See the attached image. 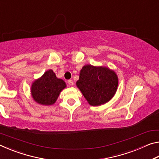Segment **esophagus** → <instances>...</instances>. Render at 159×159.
Returning a JSON list of instances; mask_svg holds the SVG:
<instances>
[{"mask_svg":"<svg viewBox=\"0 0 159 159\" xmlns=\"http://www.w3.org/2000/svg\"><path fill=\"white\" fill-rule=\"evenodd\" d=\"M68 83H69V85L70 86H73L74 85V82H73V80H69Z\"/></svg>","mask_w":159,"mask_h":159,"instance_id":"esophagus-1","label":"esophagus"}]
</instances>
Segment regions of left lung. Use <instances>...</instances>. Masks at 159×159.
Segmentation results:
<instances>
[{"mask_svg":"<svg viewBox=\"0 0 159 159\" xmlns=\"http://www.w3.org/2000/svg\"><path fill=\"white\" fill-rule=\"evenodd\" d=\"M118 79L114 71L104 66L87 64L80 71L76 85L92 106L108 102L117 90Z\"/></svg>","mask_w":159,"mask_h":159,"instance_id":"obj_1","label":"left lung"}]
</instances>
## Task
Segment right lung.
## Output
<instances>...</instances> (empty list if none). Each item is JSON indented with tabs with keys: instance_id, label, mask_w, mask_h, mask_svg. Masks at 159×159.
Returning a JSON list of instances; mask_svg holds the SVG:
<instances>
[{
	"instance_id": "add662e5",
	"label": "right lung",
	"mask_w": 159,
	"mask_h": 159,
	"mask_svg": "<svg viewBox=\"0 0 159 159\" xmlns=\"http://www.w3.org/2000/svg\"><path fill=\"white\" fill-rule=\"evenodd\" d=\"M66 87L62 79H58L52 69L45 71L43 76L32 83L31 92L35 102L42 105H52Z\"/></svg>"
}]
</instances>
